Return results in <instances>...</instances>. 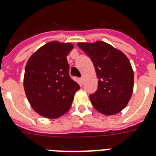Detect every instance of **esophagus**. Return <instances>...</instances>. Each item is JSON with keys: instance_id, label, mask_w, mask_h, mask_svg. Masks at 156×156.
Instances as JSON below:
<instances>
[{"instance_id": "34e87169", "label": "esophagus", "mask_w": 156, "mask_h": 156, "mask_svg": "<svg viewBox=\"0 0 156 156\" xmlns=\"http://www.w3.org/2000/svg\"><path fill=\"white\" fill-rule=\"evenodd\" d=\"M80 85H83V78L80 79Z\"/></svg>"}]
</instances>
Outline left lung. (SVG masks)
I'll use <instances>...</instances> for the list:
<instances>
[{
    "label": "left lung",
    "instance_id": "1",
    "mask_svg": "<svg viewBox=\"0 0 156 156\" xmlns=\"http://www.w3.org/2000/svg\"><path fill=\"white\" fill-rule=\"evenodd\" d=\"M77 45L91 59L98 79L97 91L90 95L93 107L105 115L119 113L127 105L133 90V71L128 58L104 41Z\"/></svg>",
    "mask_w": 156,
    "mask_h": 156
}]
</instances>
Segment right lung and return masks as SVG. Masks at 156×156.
Here are the masks:
<instances>
[{"mask_svg":"<svg viewBox=\"0 0 156 156\" xmlns=\"http://www.w3.org/2000/svg\"><path fill=\"white\" fill-rule=\"evenodd\" d=\"M73 45L51 41L30 57L23 87L33 109L48 119H58L72 105L80 86L69 75L67 55Z\"/></svg>","mask_w":156,"mask_h":156,"instance_id":"obj_1","label":"right lung"}]
</instances>
